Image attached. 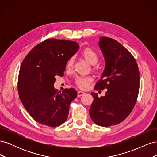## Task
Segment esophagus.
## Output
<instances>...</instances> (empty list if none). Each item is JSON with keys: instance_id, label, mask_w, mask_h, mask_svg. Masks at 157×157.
Returning <instances> with one entry per match:
<instances>
[{"instance_id": "obj_1", "label": "esophagus", "mask_w": 157, "mask_h": 157, "mask_svg": "<svg viewBox=\"0 0 157 157\" xmlns=\"http://www.w3.org/2000/svg\"><path fill=\"white\" fill-rule=\"evenodd\" d=\"M84 94H85V93H84L83 91H78V92H77V95H78V97H80V96H83V95H84Z\"/></svg>"}]
</instances>
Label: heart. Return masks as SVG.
Segmentation results:
<instances>
[{"label":"heart","mask_w":157,"mask_h":157,"mask_svg":"<svg viewBox=\"0 0 157 157\" xmlns=\"http://www.w3.org/2000/svg\"><path fill=\"white\" fill-rule=\"evenodd\" d=\"M82 56L87 61L92 64L94 65L96 64L98 61V54L97 52L91 48H85L82 52ZM75 58L74 57L72 56L69 59L67 62V67L68 69H71L73 67V63H74ZM92 82V78L88 77H78L75 79V83L77 86L82 88L85 89Z\"/></svg>","instance_id":"heart-1"}]
</instances>
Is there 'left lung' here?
Returning a JSON list of instances; mask_svg holds the SVG:
<instances>
[{
	"mask_svg": "<svg viewBox=\"0 0 157 157\" xmlns=\"http://www.w3.org/2000/svg\"><path fill=\"white\" fill-rule=\"evenodd\" d=\"M99 46L105 67L94 90L107 91L100 98L91 93L94 101L89 113L94 123L109 127L124 121L134 109L139 93L140 71L134 56L115 39L101 37Z\"/></svg>",
	"mask_w": 157,
	"mask_h": 157,
	"instance_id": "1",
	"label": "left lung"
}]
</instances>
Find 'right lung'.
<instances>
[{
	"instance_id": "right-lung-1",
	"label": "right lung",
	"mask_w": 157,
	"mask_h": 157,
	"mask_svg": "<svg viewBox=\"0 0 157 157\" xmlns=\"http://www.w3.org/2000/svg\"><path fill=\"white\" fill-rule=\"evenodd\" d=\"M78 47L74 41L46 39L23 59L18 75L19 96L31 117L40 124L56 127L67 120L70 103L77 92L71 88L60 93L54 84L56 77H63L67 61Z\"/></svg>"
}]
</instances>
